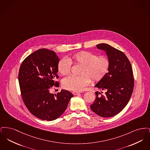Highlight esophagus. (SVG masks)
Returning a JSON list of instances; mask_svg holds the SVG:
<instances>
[{"instance_id": "34e87169", "label": "esophagus", "mask_w": 150, "mask_h": 150, "mask_svg": "<svg viewBox=\"0 0 150 150\" xmlns=\"http://www.w3.org/2000/svg\"><path fill=\"white\" fill-rule=\"evenodd\" d=\"M80 92H76V91H74V92H72V94L74 95V96H76V95H78V94H79Z\"/></svg>"}]
</instances>
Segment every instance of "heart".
<instances>
[{"label": "heart", "mask_w": 150, "mask_h": 150, "mask_svg": "<svg viewBox=\"0 0 150 150\" xmlns=\"http://www.w3.org/2000/svg\"><path fill=\"white\" fill-rule=\"evenodd\" d=\"M72 64L81 65L78 76H69L62 82L63 87L68 90L80 91L91 81H99L108 72L110 61L106 56H97V54L87 51L75 53L67 58H61L57 64L58 72L66 75L71 71Z\"/></svg>", "instance_id": "heart-1"}]
</instances>
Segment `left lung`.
Instances as JSON below:
<instances>
[{"instance_id":"8db88e82","label":"left lung","mask_w":150,"mask_h":150,"mask_svg":"<svg viewBox=\"0 0 150 150\" xmlns=\"http://www.w3.org/2000/svg\"><path fill=\"white\" fill-rule=\"evenodd\" d=\"M96 47L106 52L110 66L106 75L95 85L106 92L104 94L95 92L96 99L91 105V109L101 117H112L126 106L133 93L134 78L132 66L128 58L120 50L105 43Z\"/></svg>"}]
</instances>
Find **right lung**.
Instances as JSON below:
<instances>
[{
  "mask_svg": "<svg viewBox=\"0 0 150 150\" xmlns=\"http://www.w3.org/2000/svg\"><path fill=\"white\" fill-rule=\"evenodd\" d=\"M59 59L54 51L40 49L33 52L22 62L18 74L22 98L29 111L43 120L52 121L64 112L74 95L62 89L54 94L50 92L58 78L57 64Z\"/></svg>",
  "mask_w": 150,
  "mask_h": 150,
  "instance_id": "right-lung-1",
  "label": "right lung"
}]
</instances>
